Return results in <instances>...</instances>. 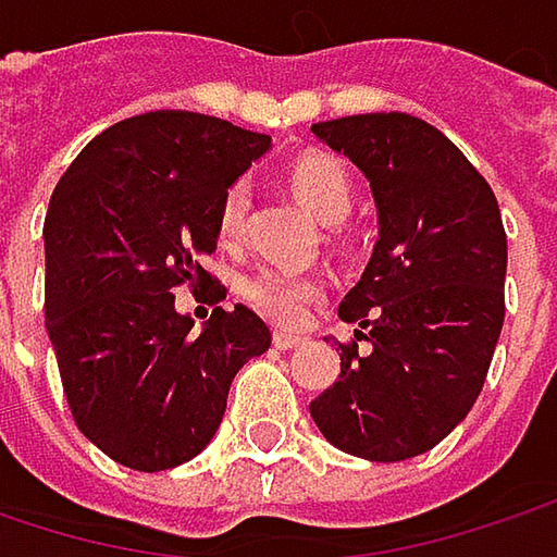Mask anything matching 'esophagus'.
<instances>
[{
    "label": "esophagus",
    "instance_id": "obj_1",
    "mask_svg": "<svg viewBox=\"0 0 557 557\" xmlns=\"http://www.w3.org/2000/svg\"><path fill=\"white\" fill-rule=\"evenodd\" d=\"M302 344H306L302 334H289V331H277V334H274V346H277V349H299Z\"/></svg>",
    "mask_w": 557,
    "mask_h": 557
}]
</instances>
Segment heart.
Masks as SVG:
<instances>
[{
    "label": "heart",
    "mask_w": 557,
    "mask_h": 557,
    "mask_svg": "<svg viewBox=\"0 0 557 557\" xmlns=\"http://www.w3.org/2000/svg\"><path fill=\"white\" fill-rule=\"evenodd\" d=\"M289 182L293 191L302 198V205L324 223H341L352 211L356 185L337 157L327 153L302 157L293 166ZM248 211H251V182L243 176L226 185L216 208V236L223 246L236 248L246 243ZM239 296L268 321L280 327H296L306 321L311 306L324 296V280L318 274H299L283 268H258L255 274L239 280Z\"/></svg>",
    "instance_id": "heart-1"
}]
</instances>
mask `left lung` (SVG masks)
<instances>
[{
  "instance_id": "1",
  "label": "left lung",
  "mask_w": 557,
  "mask_h": 557,
  "mask_svg": "<svg viewBox=\"0 0 557 557\" xmlns=\"http://www.w3.org/2000/svg\"><path fill=\"white\" fill-rule=\"evenodd\" d=\"M311 132L372 182L381 239L337 314L359 324L341 375L309 404L352 457L409 460L473 409L505 324L507 236L495 191L454 141L407 113L344 115ZM373 346L358 352V341Z\"/></svg>"
}]
</instances>
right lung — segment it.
<instances>
[{"label":"right lung","instance_id":"right-lung-1","mask_svg":"<svg viewBox=\"0 0 557 557\" xmlns=\"http://www.w3.org/2000/svg\"><path fill=\"white\" fill-rule=\"evenodd\" d=\"M271 145L226 119L132 115L100 132L52 188L47 331L75 425L115 463L160 473L211 442L236 372L271 346L246 306L201 334L173 289L226 299L205 271L226 185Z\"/></svg>","mask_w":557,"mask_h":557}]
</instances>
